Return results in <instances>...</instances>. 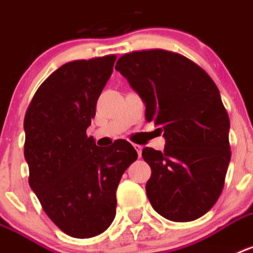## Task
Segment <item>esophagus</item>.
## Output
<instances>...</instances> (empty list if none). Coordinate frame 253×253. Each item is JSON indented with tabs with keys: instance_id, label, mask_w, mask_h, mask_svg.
<instances>
[{
	"instance_id": "obj_1",
	"label": "esophagus",
	"mask_w": 253,
	"mask_h": 253,
	"mask_svg": "<svg viewBox=\"0 0 253 253\" xmlns=\"http://www.w3.org/2000/svg\"><path fill=\"white\" fill-rule=\"evenodd\" d=\"M133 148H135V151L137 152V156H139V157H140V156H141V149H143V148H141V145H139V144H133Z\"/></svg>"
}]
</instances>
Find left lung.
<instances>
[{
  "label": "left lung",
  "instance_id": "left-lung-1",
  "mask_svg": "<svg viewBox=\"0 0 253 253\" xmlns=\"http://www.w3.org/2000/svg\"><path fill=\"white\" fill-rule=\"evenodd\" d=\"M116 70L144 101L145 120L165 136L162 152H141L152 170L145 191L153 209L174 222L204 215L222 192L231 157L217 85L191 59L162 49L127 53Z\"/></svg>",
  "mask_w": 253,
  "mask_h": 253
}]
</instances>
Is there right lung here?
Instances as JSON below:
<instances>
[{"instance_id": "add662e5", "label": "right lung", "mask_w": 253, "mask_h": 253, "mask_svg": "<svg viewBox=\"0 0 253 253\" xmlns=\"http://www.w3.org/2000/svg\"><path fill=\"white\" fill-rule=\"evenodd\" d=\"M116 58L65 63L38 88L24 117L28 183L55 226L79 239L110 226L121 176L137 159L127 140L101 148L87 136Z\"/></svg>"}]
</instances>
